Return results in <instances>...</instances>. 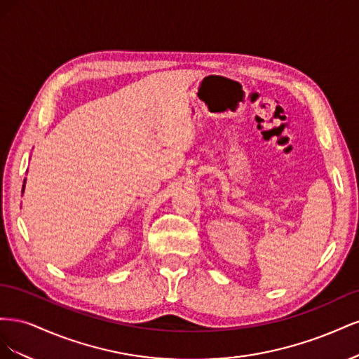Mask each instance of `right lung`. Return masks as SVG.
<instances>
[{"label":"right lung","mask_w":359,"mask_h":359,"mask_svg":"<svg viewBox=\"0 0 359 359\" xmlns=\"http://www.w3.org/2000/svg\"><path fill=\"white\" fill-rule=\"evenodd\" d=\"M27 181V180H25ZM25 181H24V187H22V193H24V190H25Z\"/></svg>","instance_id":"right-lung-1"}]
</instances>
